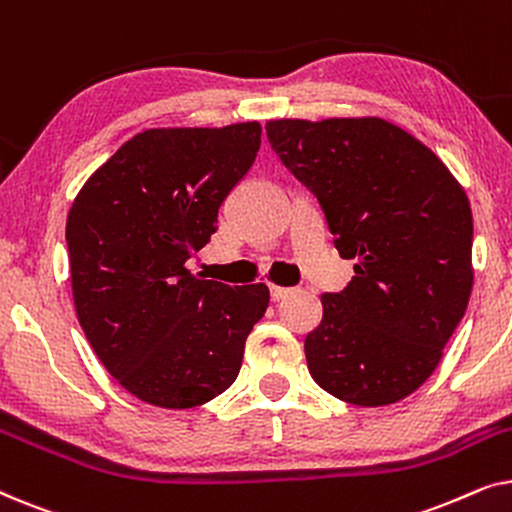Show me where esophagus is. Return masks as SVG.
Masks as SVG:
<instances>
[{"label": "esophagus", "instance_id": "obj_1", "mask_svg": "<svg viewBox=\"0 0 512 512\" xmlns=\"http://www.w3.org/2000/svg\"><path fill=\"white\" fill-rule=\"evenodd\" d=\"M293 293H296V289H286V286H270V298L275 300V303L293 296Z\"/></svg>", "mask_w": 512, "mask_h": 512}]
</instances>
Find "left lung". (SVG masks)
<instances>
[{"instance_id":"obj_1","label":"left lung","mask_w":512,"mask_h":512,"mask_svg":"<svg viewBox=\"0 0 512 512\" xmlns=\"http://www.w3.org/2000/svg\"><path fill=\"white\" fill-rule=\"evenodd\" d=\"M286 170L310 188L335 249L354 258L307 333L321 389L363 408L410 396L436 370L473 289V214L429 146L384 118L268 121Z\"/></svg>"}]
</instances>
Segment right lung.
Returning <instances> with one entry per match:
<instances>
[{
	"label": "right lung",
	"instance_id": "right-lung-1",
	"mask_svg": "<svg viewBox=\"0 0 512 512\" xmlns=\"http://www.w3.org/2000/svg\"><path fill=\"white\" fill-rule=\"evenodd\" d=\"M261 149V125L146 130L76 195L67 216L74 305L90 347L130 394L158 408L212 401L240 373L265 284L191 275L219 209Z\"/></svg>",
	"mask_w": 512,
	"mask_h": 512
}]
</instances>
